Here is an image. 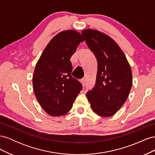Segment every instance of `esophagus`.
<instances>
[{
    "mask_svg": "<svg viewBox=\"0 0 155 155\" xmlns=\"http://www.w3.org/2000/svg\"><path fill=\"white\" fill-rule=\"evenodd\" d=\"M80 82L81 83L82 85L85 87V83H86V81H85V78H82L81 79H80Z\"/></svg>",
    "mask_w": 155,
    "mask_h": 155,
    "instance_id": "esophagus-1",
    "label": "esophagus"
}]
</instances>
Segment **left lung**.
Here are the masks:
<instances>
[{
	"instance_id": "1",
	"label": "left lung",
	"mask_w": 155,
	"mask_h": 155,
	"mask_svg": "<svg viewBox=\"0 0 155 155\" xmlns=\"http://www.w3.org/2000/svg\"><path fill=\"white\" fill-rule=\"evenodd\" d=\"M97 61L96 85L87 92L92 110L101 117L115 114L127 98L133 84L132 72L123 51L109 36L100 31H82Z\"/></svg>"
}]
</instances>
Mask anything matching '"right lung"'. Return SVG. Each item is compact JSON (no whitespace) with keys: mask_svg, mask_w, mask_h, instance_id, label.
I'll return each mask as SVG.
<instances>
[{"mask_svg":"<svg viewBox=\"0 0 155 155\" xmlns=\"http://www.w3.org/2000/svg\"><path fill=\"white\" fill-rule=\"evenodd\" d=\"M83 41L74 30L61 31L49 42L36 64L32 78L34 94L50 116L66 114L83 88L72 76L70 58Z\"/></svg>","mask_w":155,"mask_h":155,"instance_id":"obj_1","label":"right lung"}]
</instances>
